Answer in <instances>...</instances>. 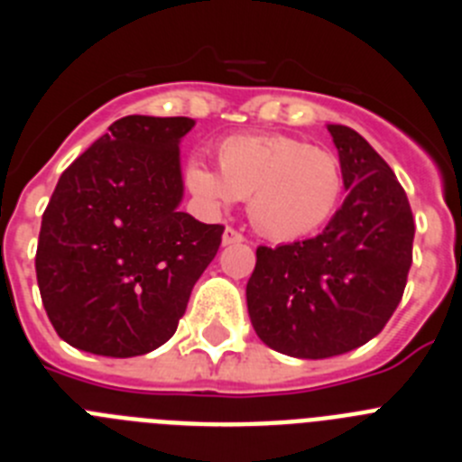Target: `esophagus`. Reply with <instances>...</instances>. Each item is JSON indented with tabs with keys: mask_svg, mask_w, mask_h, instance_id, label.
<instances>
[{
	"mask_svg": "<svg viewBox=\"0 0 462 462\" xmlns=\"http://www.w3.org/2000/svg\"><path fill=\"white\" fill-rule=\"evenodd\" d=\"M245 236L240 234V231H236V228L226 226L224 228V236H222V243L224 245H236V243H243Z\"/></svg>",
	"mask_w": 462,
	"mask_h": 462,
	"instance_id": "34e87169",
	"label": "esophagus"
}]
</instances>
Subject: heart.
<instances>
[{
  "mask_svg": "<svg viewBox=\"0 0 462 462\" xmlns=\"http://www.w3.org/2000/svg\"><path fill=\"white\" fill-rule=\"evenodd\" d=\"M219 173L191 159L185 182L212 208L247 199L259 234L296 240L314 234L337 210L345 189L340 159L293 136H231L217 148Z\"/></svg>",
  "mask_w": 462,
  "mask_h": 462,
  "instance_id": "1",
  "label": "heart"
}]
</instances>
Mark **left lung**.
Wrapping results in <instances>:
<instances>
[{"label": "left lung", "instance_id": "1", "mask_svg": "<svg viewBox=\"0 0 462 462\" xmlns=\"http://www.w3.org/2000/svg\"><path fill=\"white\" fill-rule=\"evenodd\" d=\"M346 199L314 238L256 247L247 310L256 336L296 358L346 354L382 333L411 266L414 217L391 166L361 134L328 125Z\"/></svg>", "mask_w": 462, "mask_h": 462}]
</instances>
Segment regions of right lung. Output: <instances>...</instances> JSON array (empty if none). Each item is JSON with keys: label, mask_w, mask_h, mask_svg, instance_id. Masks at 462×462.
<instances>
[{"label": "right lung", "mask_w": 462, "mask_h": 462, "mask_svg": "<svg viewBox=\"0 0 462 462\" xmlns=\"http://www.w3.org/2000/svg\"><path fill=\"white\" fill-rule=\"evenodd\" d=\"M189 117L126 116L57 182L36 247V280L57 336L129 358L171 340L222 224L178 210Z\"/></svg>", "instance_id": "1"}]
</instances>
